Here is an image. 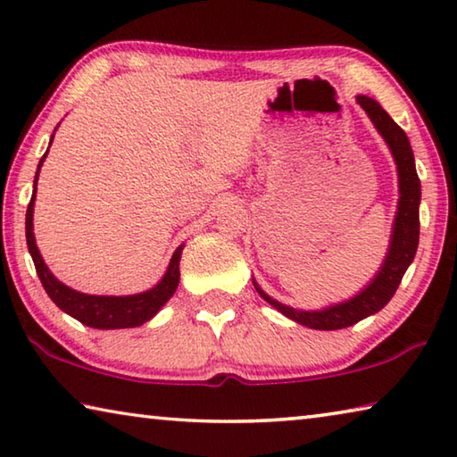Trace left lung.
Returning <instances> with one entry per match:
<instances>
[{
  "instance_id": "left-lung-1",
  "label": "left lung",
  "mask_w": 457,
  "mask_h": 457,
  "mask_svg": "<svg viewBox=\"0 0 457 457\" xmlns=\"http://www.w3.org/2000/svg\"><path fill=\"white\" fill-rule=\"evenodd\" d=\"M357 103L365 108V112L373 120L378 133L389 145V149L395 157L397 171H399V207L395 215V228H393L389 253H386L385 264L381 272L370 282L365 290H362L357 298L349 300V303L330 306L327 311L320 312H304L294 311V308L284 306L276 303L262 292L258 286L256 290L260 296L268 300L276 311H280L284 316L296 320L304 327L319 328V330H337L346 328L351 324L359 322L367 316L375 314L389 303L393 294L397 292L401 280H403L405 270L411 264L417 252V244H420V199H421V183L415 171V159L411 145L405 130L401 129L389 114H386L377 100L369 96H359Z\"/></svg>"
}]
</instances>
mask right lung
I'll list each match as a JSON object with an SVG mask.
<instances>
[{"mask_svg":"<svg viewBox=\"0 0 457 457\" xmlns=\"http://www.w3.org/2000/svg\"><path fill=\"white\" fill-rule=\"evenodd\" d=\"M52 138H54V135H52ZM46 153L40 159V165H37L36 179H34V193H32V199H29V205L26 212L28 250H29V253H32L36 272H37V276H40L44 290L48 292V296L54 300V304H56L60 311H64L66 314L74 316L76 320L87 324V327L103 328V330L141 327L143 322L153 319V316L161 311V306H163L167 300L175 294L177 284H179V260H181L183 245L175 250L171 264H169L163 280L154 286V288L146 290L143 294H135V296H88V294L76 292L72 288H68V286H64L62 282H58L56 278L52 276L48 266L44 264L40 252H37L34 231H32L36 183H37V173H40V167L46 159Z\"/></svg>","mask_w":457,"mask_h":457,"instance_id":"1","label":"right lung"}]
</instances>
